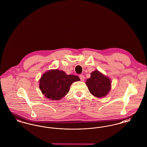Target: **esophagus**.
Segmentation results:
<instances>
[{"mask_svg": "<svg viewBox=\"0 0 147 147\" xmlns=\"http://www.w3.org/2000/svg\"><path fill=\"white\" fill-rule=\"evenodd\" d=\"M79 78H80V79L81 81H84L85 77H84L83 75H82V74H81V75L79 76Z\"/></svg>", "mask_w": 147, "mask_h": 147, "instance_id": "esophagus-1", "label": "esophagus"}]
</instances>
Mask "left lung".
<instances>
[{
    "label": "left lung",
    "mask_w": 147,
    "mask_h": 147,
    "mask_svg": "<svg viewBox=\"0 0 147 147\" xmlns=\"http://www.w3.org/2000/svg\"><path fill=\"white\" fill-rule=\"evenodd\" d=\"M110 79L98 70L91 73V77L87 79L86 84L89 91L94 96L100 98L105 96L110 90Z\"/></svg>",
    "instance_id": "8db88e82"
}]
</instances>
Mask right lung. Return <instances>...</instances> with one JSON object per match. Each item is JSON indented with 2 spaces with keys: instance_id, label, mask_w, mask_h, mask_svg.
Masks as SVG:
<instances>
[{
  "instance_id": "obj_1",
  "label": "right lung",
  "mask_w": 147,
  "mask_h": 147,
  "mask_svg": "<svg viewBox=\"0 0 147 147\" xmlns=\"http://www.w3.org/2000/svg\"><path fill=\"white\" fill-rule=\"evenodd\" d=\"M79 80L78 76L67 75L62 70H51L41 78L39 87L46 98L58 100L68 92L71 84Z\"/></svg>"
}]
</instances>
